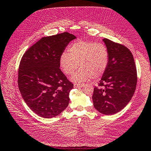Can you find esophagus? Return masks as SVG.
Here are the masks:
<instances>
[{
  "label": "esophagus",
  "instance_id": "1",
  "mask_svg": "<svg viewBox=\"0 0 151 151\" xmlns=\"http://www.w3.org/2000/svg\"><path fill=\"white\" fill-rule=\"evenodd\" d=\"M83 86V84H77V83H75L74 84V87L75 88H82Z\"/></svg>",
  "mask_w": 151,
  "mask_h": 151
}]
</instances>
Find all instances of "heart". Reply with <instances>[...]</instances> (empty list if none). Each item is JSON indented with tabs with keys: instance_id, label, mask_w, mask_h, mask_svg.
Instances as JSON below:
<instances>
[{
	"instance_id": "obj_1",
	"label": "heart",
	"mask_w": 151,
	"mask_h": 151,
	"mask_svg": "<svg viewBox=\"0 0 151 151\" xmlns=\"http://www.w3.org/2000/svg\"><path fill=\"white\" fill-rule=\"evenodd\" d=\"M109 62V52L105 45L90 41H77L70 46L69 52L60 58V65L66 75H71L75 82H81L89 78L97 79L104 75Z\"/></svg>"
}]
</instances>
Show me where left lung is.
I'll list each match as a JSON object with an SVG mask.
<instances>
[{
	"instance_id": "1",
	"label": "left lung",
	"mask_w": 151,
	"mask_h": 151,
	"mask_svg": "<svg viewBox=\"0 0 151 151\" xmlns=\"http://www.w3.org/2000/svg\"><path fill=\"white\" fill-rule=\"evenodd\" d=\"M103 41L109 52V62L98 86L94 88L92 99L100 113L113 115L123 110L134 95L137 70L132 54L127 47L107 38Z\"/></svg>"
}]
</instances>
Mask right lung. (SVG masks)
<instances>
[{
	"mask_svg": "<svg viewBox=\"0 0 151 151\" xmlns=\"http://www.w3.org/2000/svg\"><path fill=\"white\" fill-rule=\"evenodd\" d=\"M75 38L67 32L43 37L30 47L21 60L19 91L28 107L41 117H56L69 104L73 84L60 69V58Z\"/></svg>",
	"mask_w": 151,
	"mask_h": 151,
	"instance_id": "add662e5",
	"label": "right lung"
}]
</instances>
